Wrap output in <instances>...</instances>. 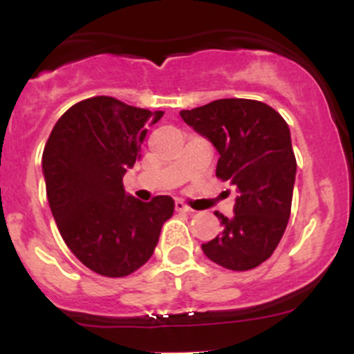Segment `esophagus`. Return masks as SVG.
Listing matches in <instances>:
<instances>
[{
  "mask_svg": "<svg viewBox=\"0 0 354 354\" xmlns=\"http://www.w3.org/2000/svg\"><path fill=\"white\" fill-rule=\"evenodd\" d=\"M174 209L178 210V212H185V214H192L194 212V209H190L188 205H185L181 200H176V203H174Z\"/></svg>",
  "mask_w": 354,
  "mask_h": 354,
  "instance_id": "esophagus-1",
  "label": "esophagus"
}]
</instances>
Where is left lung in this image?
Masks as SVG:
<instances>
[{"label": "left lung", "mask_w": 354, "mask_h": 354, "mask_svg": "<svg viewBox=\"0 0 354 354\" xmlns=\"http://www.w3.org/2000/svg\"><path fill=\"white\" fill-rule=\"evenodd\" d=\"M180 116L214 145L216 176L238 192L233 216L216 212L223 231L203 253L230 270L255 269L279 245L291 214L296 159L288 123L252 99H219Z\"/></svg>", "instance_id": "obj_1"}]
</instances>
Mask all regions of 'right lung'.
<instances>
[{
	"instance_id": "add662e5",
	"label": "right lung",
	"mask_w": 354,
	"mask_h": 354,
	"mask_svg": "<svg viewBox=\"0 0 354 354\" xmlns=\"http://www.w3.org/2000/svg\"><path fill=\"white\" fill-rule=\"evenodd\" d=\"M162 114L108 95L85 99L59 118L44 147L42 174L59 233L73 255L101 276L140 269L173 216L167 195L140 202L123 188L147 128Z\"/></svg>"
}]
</instances>
